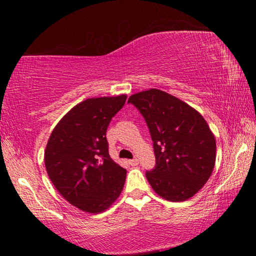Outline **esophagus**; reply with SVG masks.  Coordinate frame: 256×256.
Wrapping results in <instances>:
<instances>
[{
	"label": "esophagus",
	"instance_id": "obj_1",
	"mask_svg": "<svg viewBox=\"0 0 256 256\" xmlns=\"http://www.w3.org/2000/svg\"><path fill=\"white\" fill-rule=\"evenodd\" d=\"M128 164H131V166H136V164H138V160L136 158V159H131L128 160Z\"/></svg>",
	"mask_w": 256,
	"mask_h": 256
}]
</instances>
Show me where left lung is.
<instances>
[{
    "instance_id": "left-lung-1",
    "label": "left lung",
    "mask_w": 256,
    "mask_h": 256,
    "mask_svg": "<svg viewBox=\"0 0 256 256\" xmlns=\"http://www.w3.org/2000/svg\"><path fill=\"white\" fill-rule=\"evenodd\" d=\"M144 116L154 144L156 166L146 177L154 192L172 202L192 198L209 180L216 140L200 112L172 94L150 89L128 100Z\"/></svg>"
}]
</instances>
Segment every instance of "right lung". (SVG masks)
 I'll return each instance as SVG.
<instances>
[{"instance_id":"obj_1","label":"right lung","mask_w":256,"mask_h":256,"mask_svg":"<svg viewBox=\"0 0 256 256\" xmlns=\"http://www.w3.org/2000/svg\"><path fill=\"white\" fill-rule=\"evenodd\" d=\"M126 96L90 98L78 104L52 132L45 166L52 183L79 209L98 214L120 196L126 170L112 162L106 131Z\"/></svg>"}]
</instances>
